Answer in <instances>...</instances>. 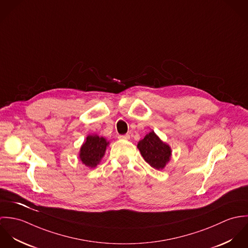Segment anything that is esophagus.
<instances>
[{"label":"esophagus","mask_w":248,"mask_h":248,"mask_svg":"<svg viewBox=\"0 0 248 248\" xmlns=\"http://www.w3.org/2000/svg\"><path fill=\"white\" fill-rule=\"evenodd\" d=\"M119 140H130V135H124V136H118Z\"/></svg>","instance_id":"obj_1"}]
</instances>
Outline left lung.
I'll return each mask as SVG.
<instances>
[{
  "label": "left lung",
  "instance_id": "left-lung-1",
  "mask_svg": "<svg viewBox=\"0 0 248 248\" xmlns=\"http://www.w3.org/2000/svg\"><path fill=\"white\" fill-rule=\"evenodd\" d=\"M138 148L144 160L156 170L164 169L172 156L171 147L162 141L154 131L138 143Z\"/></svg>",
  "mask_w": 248,
  "mask_h": 248
}]
</instances>
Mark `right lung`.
Returning a JSON list of instances; mask_svg holds the SVG:
<instances>
[{"label":"right lung","instance_id":"1","mask_svg":"<svg viewBox=\"0 0 248 248\" xmlns=\"http://www.w3.org/2000/svg\"><path fill=\"white\" fill-rule=\"evenodd\" d=\"M108 144L103 137L97 135L88 136L80 148L79 159L89 168L96 167L103 158Z\"/></svg>","mask_w":248,"mask_h":248}]
</instances>
